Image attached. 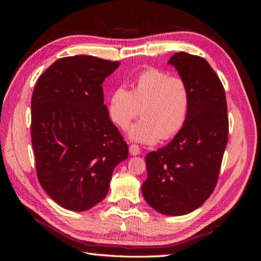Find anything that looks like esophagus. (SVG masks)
<instances>
[{
  "instance_id": "obj_1",
  "label": "esophagus",
  "mask_w": 261,
  "mask_h": 261,
  "mask_svg": "<svg viewBox=\"0 0 261 261\" xmlns=\"http://www.w3.org/2000/svg\"><path fill=\"white\" fill-rule=\"evenodd\" d=\"M129 151L132 154V156H137V154L140 153V148L136 143H132V145L129 147Z\"/></svg>"
}]
</instances>
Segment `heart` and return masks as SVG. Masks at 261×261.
<instances>
[{
  "label": "heart",
  "instance_id": "obj_1",
  "mask_svg": "<svg viewBox=\"0 0 261 261\" xmlns=\"http://www.w3.org/2000/svg\"><path fill=\"white\" fill-rule=\"evenodd\" d=\"M191 109V90L180 76L157 67H148L137 75L132 91L120 86L110 96V116L121 129L135 119H143L129 131L132 140L154 143L169 140L185 125Z\"/></svg>",
  "mask_w": 261,
  "mask_h": 261
}]
</instances>
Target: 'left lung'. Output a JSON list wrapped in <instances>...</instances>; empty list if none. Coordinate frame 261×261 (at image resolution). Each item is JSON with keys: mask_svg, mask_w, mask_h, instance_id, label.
<instances>
[{"mask_svg": "<svg viewBox=\"0 0 261 261\" xmlns=\"http://www.w3.org/2000/svg\"><path fill=\"white\" fill-rule=\"evenodd\" d=\"M168 63L190 86V114L167 146L147 154L148 177L141 190L152 208L176 216L193 212L213 193L228 143L229 118L224 87L206 60L180 51Z\"/></svg>", "mask_w": 261, "mask_h": 261, "instance_id": "1", "label": "left lung"}]
</instances>
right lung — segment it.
<instances>
[{
  "instance_id": "right-lung-1",
  "label": "right lung",
  "mask_w": 261,
  "mask_h": 261,
  "mask_svg": "<svg viewBox=\"0 0 261 261\" xmlns=\"http://www.w3.org/2000/svg\"><path fill=\"white\" fill-rule=\"evenodd\" d=\"M87 55L56 60L31 98L37 177L60 206L82 212L105 198L111 177L127 158L124 138L110 120L102 83L119 67Z\"/></svg>"
}]
</instances>
